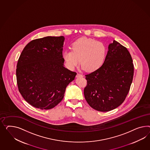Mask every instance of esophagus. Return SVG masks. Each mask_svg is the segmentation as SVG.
Here are the masks:
<instances>
[{
  "mask_svg": "<svg viewBox=\"0 0 150 150\" xmlns=\"http://www.w3.org/2000/svg\"><path fill=\"white\" fill-rule=\"evenodd\" d=\"M76 77H83V75L81 74H79V73H77V75H76Z\"/></svg>",
  "mask_w": 150,
  "mask_h": 150,
  "instance_id": "esophagus-1",
  "label": "esophagus"
}]
</instances>
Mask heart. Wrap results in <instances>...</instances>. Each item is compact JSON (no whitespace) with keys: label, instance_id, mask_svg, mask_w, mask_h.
Returning <instances> with one entry per match:
<instances>
[{"label":"heart","instance_id":"obj_1","mask_svg":"<svg viewBox=\"0 0 150 150\" xmlns=\"http://www.w3.org/2000/svg\"><path fill=\"white\" fill-rule=\"evenodd\" d=\"M71 51L63 53V58L69 69H75L79 63L86 71L92 73L103 64L106 56L104 43L91 38H81L73 42Z\"/></svg>","mask_w":150,"mask_h":150}]
</instances>
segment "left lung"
<instances>
[{"label":"left lung","instance_id":"left-lung-1","mask_svg":"<svg viewBox=\"0 0 150 150\" xmlns=\"http://www.w3.org/2000/svg\"><path fill=\"white\" fill-rule=\"evenodd\" d=\"M134 75L131 55L126 47L113 40L105 59L97 71L86 75V100L91 107L106 112L121 105L129 91Z\"/></svg>","mask_w":150,"mask_h":150}]
</instances>
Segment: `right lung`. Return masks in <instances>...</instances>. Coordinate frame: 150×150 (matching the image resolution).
Here are the masks:
<instances>
[{
  "label": "right lung",
  "instance_id": "right-lung-1",
  "mask_svg": "<svg viewBox=\"0 0 150 150\" xmlns=\"http://www.w3.org/2000/svg\"><path fill=\"white\" fill-rule=\"evenodd\" d=\"M64 39L63 36H49L33 40L21 54L16 69L18 90L36 108L51 109L58 105L76 75L64 66Z\"/></svg>",
  "mask_w": 150,
  "mask_h": 150
}]
</instances>
